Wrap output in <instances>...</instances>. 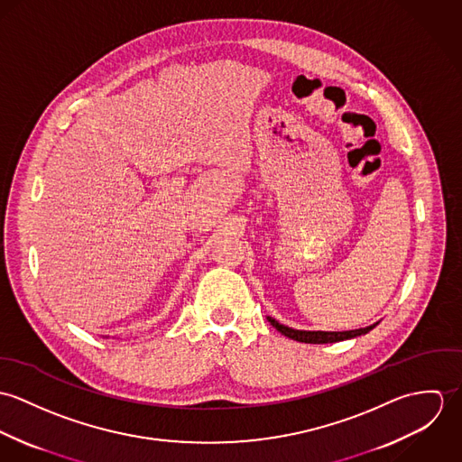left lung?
I'll list each match as a JSON object with an SVG mask.
<instances>
[{"label": "left lung", "mask_w": 462, "mask_h": 462, "mask_svg": "<svg viewBox=\"0 0 462 462\" xmlns=\"http://www.w3.org/2000/svg\"><path fill=\"white\" fill-rule=\"evenodd\" d=\"M266 320L270 322V326H273L275 329L279 330L281 334L295 339V341H300V343H336V341H343V339H350V337H356V336H361V334H366L370 330L374 329L377 324L374 326H368V328H363V329L354 330H299L291 329L288 326H282L279 324L275 319L272 317H266Z\"/></svg>", "instance_id": "obj_1"}]
</instances>
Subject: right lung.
<instances>
[{"mask_svg":"<svg viewBox=\"0 0 462 462\" xmlns=\"http://www.w3.org/2000/svg\"><path fill=\"white\" fill-rule=\"evenodd\" d=\"M105 337H108V336H105Z\"/></svg>","mask_w":462,"mask_h":462,"instance_id":"add662e5","label":"right lung"}]
</instances>
